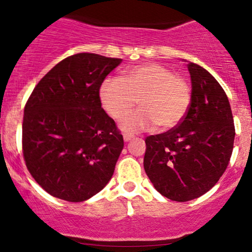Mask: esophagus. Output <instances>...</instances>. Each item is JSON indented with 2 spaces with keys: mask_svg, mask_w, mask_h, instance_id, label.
<instances>
[{
  "mask_svg": "<svg viewBox=\"0 0 252 252\" xmlns=\"http://www.w3.org/2000/svg\"><path fill=\"white\" fill-rule=\"evenodd\" d=\"M132 138H134V135H131V134H124L123 135V140L126 141V142H129V141L132 140Z\"/></svg>",
  "mask_w": 252,
  "mask_h": 252,
  "instance_id": "1",
  "label": "esophagus"
}]
</instances>
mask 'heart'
<instances>
[{
	"label": "heart",
	"mask_w": 252,
	"mask_h": 252,
	"mask_svg": "<svg viewBox=\"0 0 252 252\" xmlns=\"http://www.w3.org/2000/svg\"><path fill=\"white\" fill-rule=\"evenodd\" d=\"M139 99L141 109L126 117ZM99 99L106 114L120 121L124 131L138 132L158 126L175 128L186 117L192 90L184 77L156 63L124 71L121 79L106 78L99 86Z\"/></svg>",
	"instance_id": "b5f03b06"
}]
</instances>
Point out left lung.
Here are the masks:
<instances>
[{
    "mask_svg": "<svg viewBox=\"0 0 252 252\" xmlns=\"http://www.w3.org/2000/svg\"><path fill=\"white\" fill-rule=\"evenodd\" d=\"M192 102L168 131L146 137L143 166L158 192L185 202L212 189L232 155L235 124L227 96L216 78L189 63Z\"/></svg>",
    "mask_w": 252,
    "mask_h": 252,
    "instance_id": "left-lung-1",
    "label": "left lung"
}]
</instances>
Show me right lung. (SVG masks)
I'll return each instance as SVG.
<instances>
[{
    "label": "right lung",
    "instance_id": "1",
    "mask_svg": "<svg viewBox=\"0 0 252 252\" xmlns=\"http://www.w3.org/2000/svg\"><path fill=\"white\" fill-rule=\"evenodd\" d=\"M122 63L78 53L37 83L25 106L22 153L27 169L51 195L80 202L114 174L123 136L99 99V86Z\"/></svg>",
    "mask_w": 252,
    "mask_h": 252
}]
</instances>
